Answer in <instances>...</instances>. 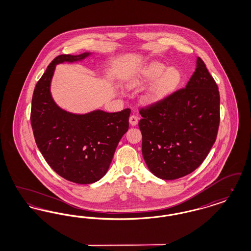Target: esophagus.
Returning a JSON list of instances; mask_svg holds the SVG:
<instances>
[{
  "label": "esophagus",
  "mask_w": 251,
  "mask_h": 251,
  "mask_svg": "<svg viewBox=\"0 0 251 251\" xmlns=\"http://www.w3.org/2000/svg\"><path fill=\"white\" fill-rule=\"evenodd\" d=\"M129 122H130L131 126H136L137 123H138V118L136 116L132 115V116L130 117V119H129Z\"/></svg>",
  "instance_id": "1"
}]
</instances>
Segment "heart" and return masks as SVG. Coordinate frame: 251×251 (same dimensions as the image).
I'll return each instance as SVG.
<instances>
[{"label": "heart", "mask_w": 251, "mask_h": 251, "mask_svg": "<svg viewBox=\"0 0 251 251\" xmlns=\"http://www.w3.org/2000/svg\"><path fill=\"white\" fill-rule=\"evenodd\" d=\"M181 81L182 75L178 68H167L163 63L151 62L131 77L127 86L130 89H139L152 83L143 97V102L147 106H155L173 94Z\"/></svg>", "instance_id": "b5f03b06"}]
</instances>
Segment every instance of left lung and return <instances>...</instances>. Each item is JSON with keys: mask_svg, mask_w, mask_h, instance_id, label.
<instances>
[{"mask_svg": "<svg viewBox=\"0 0 251 251\" xmlns=\"http://www.w3.org/2000/svg\"><path fill=\"white\" fill-rule=\"evenodd\" d=\"M219 108L218 87L201 58L197 57L185 88L140 111L142 154L150 171L169 180L200 167L215 142Z\"/></svg>", "mask_w": 251, "mask_h": 251, "instance_id": "8db88e82", "label": "left lung"}]
</instances>
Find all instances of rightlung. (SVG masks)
I'll return each instance as SVG.
<instances>
[{"instance_id":"obj_1","label":"right lung","mask_w":251,"mask_h":251,"mask_svg":"<svg viewBox=\"0 0 251 251\" xmlns=\"http://www.w3.org/2000/svg\"><path fill=\"white\" fill-rule=\"evenodd\" d=\"M92 52L61 54L51 61L37 82L31 109V124L36 146L49 166L64 179L89 184L108 171L121 137L129 129V108L108 113L96 109L74 114L54 101L50 84L55 67L82 62Z\"/></svg>"}]
</instances>
